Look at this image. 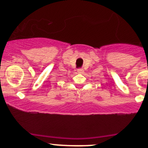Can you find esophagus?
Segmentation results:
<instances>
[{
	"instance_id": "34e87169",
	"label": "esophagus",
	"mask_w": 148,
	"mask_h": 148,
	"mask_svg": "<svg viewBox=\"0 0 148 148\" xmlns=\"http://www.w3.org/2000/svg\"><path fill=\"white\" fill-rule=\"evenodd\" d=\"M77 72L79 73H84V69L81 68H79L77 69Z\"/></svg>"
}]
</instances>
